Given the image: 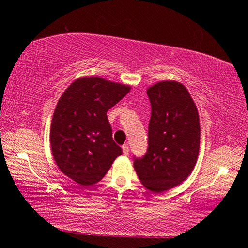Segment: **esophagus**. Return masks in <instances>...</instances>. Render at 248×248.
<instances>
[{
	"label": "esophagus",
	"instance_id": "esophagus-1",
	"mask_svg": "<svg viewBox=\"0 0 248 248\" xmlns=\"http://www.w3.org/2000/svg\"><path fill=\"white\" fill-rule=\"evenodd\" d=\"M123 152H124V155H128L129 154V146H128V144H124L123 145Z\"/></svg>",
	"mask_w": 248,
	"mask_h": 248
}]
</instances>
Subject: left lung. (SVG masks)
<instances>
[{"instance_id": "obj_1", "label": "left lung", "mask_w": 248, "mask_h": 248, "mask_svg": "<svg viewBox=\"0 0 248 248\" xmlns=\"http://www.w3.org/2000/svg\"><path fill=\"white\" fill-rule=\"evenodd\" d=\"M151 103L149 148L133 166L140 182L158 194L186 180L198 159L199 114L189 92L177 81H162L146 90Z\"/></svg>"}]
</instances>
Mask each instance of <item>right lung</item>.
Instances as JSON below:
<instances>
[{
	"instance_id": "1",
	"label": "right lung",
	"mask_w": 248,
	"mask_h": 248,
	"mask_svg": "<svg viewBox=\"0 0 248 248\" xmlns=\"http://www.w3.org/2000/svg\"><path fill=\"white\" fill-rule=\"evenodd\" d=\"M130 90L99 77H83L59 99L50 129L52 155L62 173L82 186L103 179L123 154L112 140L107 111Z\"/></svg>"
}]
</instances>
